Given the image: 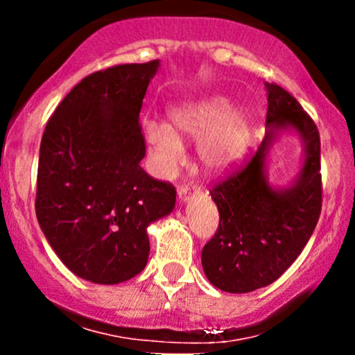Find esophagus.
Listing matches in <instances>:
<instances>
[{
  "mask_svg": "<svg viewBox=\"0 0 355 355\" xmlns=\"http://www.w3.org/2000/svg\"><path fill=\"white\" fill-rule=\"evenodd\" d=\"M195 189H197V187L189 185V183H187V185H182L180 189H178V198H180L182 202H187L190 198L191 190H195Z\"/></svg>",
  "mask_w": 355,
  "mask_h": 355,
  "instance_id": "1",
  "label": "esophagus"
}]
</instances>
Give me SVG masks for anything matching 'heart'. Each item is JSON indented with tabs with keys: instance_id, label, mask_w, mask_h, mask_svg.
<instances>
[{
	"instance_id": "1",
	"label": "heart",
	"mask_w": 355,
	"mask_h": 355,
	"mask_svg": "<svg viewBox=\"0 0 355 355\" xmlns=\"http://www.w3.org/2000/svg\"><path fill=\"white\" fill-rule=\"evenodd\" d=\"M172 126L162 121L145 125V140L152 153L153 166L168 175L183 158L180 137L198 140V158L209 172H223L242 157L250 120L243 108L232 107L223 95H210L175 107L170 112Z\"/></svg>"
}]
</instances>
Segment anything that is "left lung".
Here are the masks:
<instances>
[{"label":"left lung","mask_w":355,"mask_h":355,"mask_svg":"<svg viewBox=\"0 0 355 355\" xmlns=\"http://www.w3.org/2000/svg\"><path fill=\"white\" fill-rule=\"evenodd\" d=\"M267 87L266 138L243 166L215 183L218 229L202 250V266L215 287L245 294L272 284L294 263L320 217V137L315 123L288 92ZM294 128L304 141V166L287 189H272L265 158L276 135Z\"/></svg>","instance_id":"obj_1"}]
</instances>
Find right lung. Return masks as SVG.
I'll list each match as a JSON object with an SVG mask.
<instances>
[{
	"mask_svg": "<svg viewBox=\"0 0 355 355\" xmlns=\"http://www.w3.org/2000/svg\"><path fill=\"white\" fill-rule=\"evenodd\" d=\"M160 61L88 75L48 120L40 145L36 218L55 254L93 284L130 280L146 266V227L175 207L172 183L150 177L140 110Z\"/></svg>",
	"mask_w": 355,
	"mask_h": 355,
	"instance_id": "right-lung-1",
	"label": "right lung"
}]
</instances>
